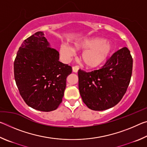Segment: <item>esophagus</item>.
Wrapping results in <instances>:
<instances>
[{
  "instance_id": "34e87169",
  "label": "esophagus",
  "mask_w": 147,
  "mask_h": 147,
  "mask_svg": "<svg viewBox=\"0 0 147 147\" xmlns=\"http://www.w3.org/2000/svg\"><path fill=\"white\" fill-rule=\"evenodd\" d=\"M79 69V67L78 66H74L73 67V71L74 73H77Z\"/></svg>"
}]
</instances>
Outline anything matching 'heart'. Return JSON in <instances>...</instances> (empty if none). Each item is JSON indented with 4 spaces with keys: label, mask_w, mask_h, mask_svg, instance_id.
Masks as SVG:
<instances>
[{
    "label": "heart",
    "mask_w": 147,
    "mask_h": 147,
    "mask_svg": "<svg viewBox=\"0 0 147 147\" xmlns=\"http://www.w3.org/2000/svg\"><path fill=\"white\" fill-rule=\"evenodd\" d=\"M74 48L83 51L80 59L87 68L94 69L105 62L112 52V46L103 38L90 37L80 39L73 43ZM59 53L62 59L68 61L74 53V50L66 43L59 46Z\"/></svg>",
    "instance_id": "heart-1"
}]
</instances>
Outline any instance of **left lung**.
Here are the masks:
<instances>
[{"mask_svg": "<svg viewBox=\"0 0 147 147\" xmlns=\"http://www.w3.org/2000/svg\"><path fill=\"white\" fill-rule=\"evenodd\" d=\"M133 59L123 47L114 53L98 70L78 71V88L84 104L89 109L102 111L117 104L130 84Z\"/></svg>", "mask_w": 147, "mask_h": 147, "instance_id": "8db88e82", "label": "left lung"}]
</instances>
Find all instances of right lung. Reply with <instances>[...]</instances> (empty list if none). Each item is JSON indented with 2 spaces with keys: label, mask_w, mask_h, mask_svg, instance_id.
I'll use <instances>...</instances> for the list:
<instances>
[{
  "label": "right lung",
  "mask_w": 147,
  "mask_h": 147,
  "mask_svg": "<svg viewBox=\"0 0 147 147\" xmlns=\"http://www.w3.org/2000/svg\"><path fill=\"white\" fill-rule=\"evenodd\" d=\"M59 58V53L51 47L43 32L29 37L19 47L14 61V77L28 106L48 112L61 104L72 67Z\"/></svg>",
  "instance_id": "right-lung-1"
}]
</instances>
